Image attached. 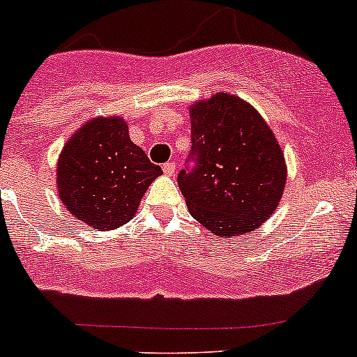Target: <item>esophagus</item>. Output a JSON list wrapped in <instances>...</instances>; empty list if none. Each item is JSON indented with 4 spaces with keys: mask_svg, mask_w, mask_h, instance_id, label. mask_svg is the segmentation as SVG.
<instances>
[{
    "mask_svg": "<svg viewBox=\"0 0 357 357\" xmlns=\"http://www.w3.org/2000/svg\"><path fill=\"white\" fill-rule=\"evenodd\" d=\"M176 167H178V165H176L174 160H169V162H165L164 165H162V169H164V174H167V176L174 174Z\"/></svg>",
    "mask_w": 357,
    "mask_h": 357,
    "instance_id": "34e87169",
    "label": "esophagus"
}]
</instances>
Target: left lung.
Returning <instances> with one entry per match:
<instances>
[{
    "label": "left lung",
    "mask_w": 357,
    "mask_h": 357,
    "mask_svg": "<svg viewBox=\"0 0 357 357\" xmlns=\"http://www.w3.org/2000/svg\"><path fill=\"white\" fill-rule=\"evenodd\" d=\"M192 110V149L178 185L208 231L236 236L261 226L282 199V149L257 110L218 93Z\"/></svg>",
    "instance_id": "8db88e82"
}]
</instances>
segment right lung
<instances>
[{
  "label": "right lung",
  "mask_w": 357,
  "mask_h": 357,
  "mask_svg": "<svg viewBox=\"0 0 357 357\" xmlns=\"http://www.w3.org/2000/svg\"><path fill=\"white\" fill-rule=\"evenodd\" d=\"M162 169L129 139L119 117L95 119L79 129L59 160L60 199L75 219L96 229L117 228L135 215Z\"/></svg>",
  "instance_id": "add662e5"
}]
</instances>
